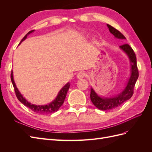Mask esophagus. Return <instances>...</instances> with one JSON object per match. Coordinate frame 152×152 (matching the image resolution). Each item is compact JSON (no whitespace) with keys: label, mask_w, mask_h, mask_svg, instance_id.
I'll return each mask as SVG.
<instances>
[{"label":"esophagus","mask_w":152,"mask_h":152,"mask_svg":"<svg viewBox=\"0 0 152 152\" xmlns=\"http://www.w3.org/2000/svg\"><path fill=\"white\" fill-rule=\"evenodd\" d=\"M85 76H86L85 73H84V72H79L77 74V77L78 79H84V78L85 77Z\"/></svg>","instance_id":"34e87169"}]
</instances>
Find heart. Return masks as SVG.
Here are the masks:
<instances>
[{"label":"heart","instance_id":"1","mask_svg":"<svg viewBox=\"0 0 152 152\" xmlns=\"http://www.w3.org/2000/svg\"><path fill=\"white\" fill-rule=\"evenodd\" d=\"M92 44H93V45H97L98 44L97 40H96V39H93L92 40Z\"/></svg>","mask_w":152,"mask_h":152}]
</instances>
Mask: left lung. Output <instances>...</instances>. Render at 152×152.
Here are the masks:
<instances>
[{"label": "left lung", "instance_id": "obj_1", "mask_svg": "<svg viewBox=\"0 0 152 152\" xmlns=\"http://www.w3.org/2000/svg\"><path fill=\"white\" fill-rule=\"evenodd\" d=\"M107 26L110 33L113 34L115 37L121 40L126 39L125 37L120 31L113 28V26L108 24ZM119 48L124 53L126 54L131 63L130 77L129 78L125 88L120 93L116 94L115 96H112V97H102V96H99L96 93L93 87H91L90 98L92 103H93L96 108H98L99 110H103V111L116 108L120 107L127 100L129 99L133 94V92H134L133 90H134L135 84L139 76L138 70H137V67L136 57L134 50L127 44L121 45V46H119Z\"/></svg>", "mask_w": 152, "mask_h": 152}]
</instances>
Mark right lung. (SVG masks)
Wrapping results in <instances>:
<instances>
[{"mask_svg":"<svg viewBox=\"0 0 152 152\" xmlns=\"http://www.w3.org/2000/svg\"><path fill=\"white\" fill-rule=\"evenodd\" d=\"M34 30H31L30 31L28 34H27L20 42V44L24 41L26 37L29 34L33 33ZM11 82L12 83L14 88H15V91L16 95V97L18 99V100L20 102L23 104L24 105L26 106L27 107H28L30 109H31L32 111H34L35 113H37L39 114H48V113H52L55 112H57L59 110V108L61 107V105L64 103V101H65V99L66 98V96L67 94V92L70 88V82H68L67 84H65V86H64L59 91L58 93L56 98H55L52 102H50V103L48 104H44V105H37L34 104H31V103L28 102L27 101L23 95L21 94L20 92L18 90L17 88L16 85L15 84V82L14 80V77H13V72L12 70L11 71Z\"/></svg>","mask_w":152,"mask_h":152,"instance_id":"right-lung-1","label":"right lung"}]
</instances>
